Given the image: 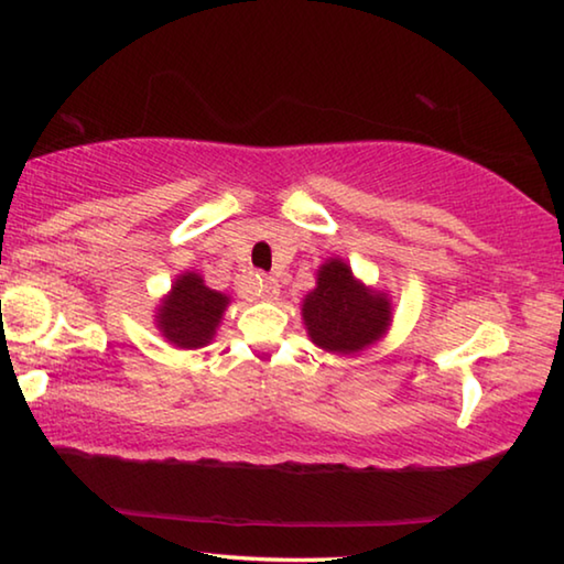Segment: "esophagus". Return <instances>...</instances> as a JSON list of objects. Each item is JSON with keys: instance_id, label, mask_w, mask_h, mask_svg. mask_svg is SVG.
<instances>
[{"instance_id": "obj_1", "label": "esophagus", "mask_w": 564, "mask_h": 564, "mask_svg": "<svg viewBox=\"0 0 564 564\" xmlns=\"http://www.w3.org/2000/svg\"><path fill=\"white\" fill-rule=\"evenodd\" d=\"M279 293H281V285H279V281L273 279V275H261L259 279V295L263 301H275L279 299Z\"/></svg>"}]
</instances>
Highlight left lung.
<instances>
[{
  "mask_svg": "<svg viewBox=\"0 0 564 564\" xmlns=\"http://www.w3.org/2000/svg\"><path fill=\"white\" fill-rule=\"evenodd\" d=\"M390 311L386 293L362 285L346 261L330 259L321 265L316 289L303 299L301 316L316 346L350 356L383 338Z\"/></svg>",
  "mask_w": 564,
  "mask_h": 564,
  "instance_id": "1",
  "label": "left lung"
}]
</instances>
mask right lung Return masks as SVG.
<instances>
[{
    "label": "right lung",
    "mask_w": 564,
    "mask_h": 564,
    "mask_svg": "<svg viewBox=\"0 0 564 564\" xmlns=\"http://www.w3.org/2000/svg\"><path fill=\"white\" fill-rule=\"evenodd\" d=\"M228 295L212 291L194 271L181 273L156 311V328L176 348H204L214 340Z\"/></svg>",
    "instance_id": "obj_1"
}]
</instances>
